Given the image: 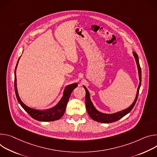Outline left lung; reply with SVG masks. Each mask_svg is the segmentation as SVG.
Masks as SVG:
<instances>
[{"instance_id":"1","label":"left lung","mask_w":157,"mask_h":157,"mask_svg":"<svg viewBox=\"0 0 157 157\" xmlns=\"http://www.w3.org/2000/svg\"><path fill=\"white\" fill-rule=\"evenodd\" d=\"M133 56L135 57V60H136V65H137V67H138L139 79H140V83H139V85H138V87L136 98H135L133 103L130 105V107H129L127 109H125L124 110H122V111L118 112L115 113H113V114H105V113H101V112H98L94 107L93 103H92V101L90 100L89 91L87 90V89H86L85 86H83V87H84V89L85 90V92H86L85 105H86V111H87L89 116L93 120L98 121V122H100V123H112V122H114V121H116L120 120L121 118H122L123 117H124L125 115L128 114L132 110V109L134 107V106L135 105V103L137 100V98H138V94H139V90H140V85H141L142 72H141V68H140V63H139L138 56L135 52H133Z\"/></svg>"}]
</instances>
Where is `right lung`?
Instances as JSON below:
<instances>
[{"instance_id":"obj_1","label":"right lung","mask_w":157,"mask_h":157,"mask_svg":"<svg viewBox=\"0 0 157 157\" xmlns=\"http://www.w3.org/2000/svg\"><path fill=\"white\" fill-rule=\"evenodd\" d=\"M20 58L19 59L18 61H17L15 69V79H14V86H15V92L16 97L18 100L19 103L21 104L22 107L29 113V115L33 118V119L38 120V121H55L60 119L63 115L65 113V109L67 105L68 101L69 100L70 96L71 95V93L74 90V89H75L77 86V83H73L71 85H69L67 86L63 92V95L60 100V101L59 102L57 105H56L54 107L51 108L48 110H37L35 109L30 108L21 101V100L19 98L18 92H17V83H16V74L15 71L17 66L18 65V62Z\"/></svg>"}]
</instances>
